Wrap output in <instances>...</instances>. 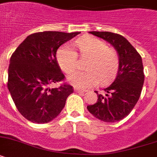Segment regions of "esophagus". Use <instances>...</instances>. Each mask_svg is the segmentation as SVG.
<instances>
[{"instance_id":"34e87169","label":"esophagus","mask_w":157,"mask_h":157,"mask_svg":"<svg viewBox=\"0 0 157 157\" xmlns=\"http://www.w3.org/2000/svg\"><path fill=\"white\" fill-rule=\"evenodd\" d=\"M74 92H78V93H84V90H81L80 88H74Z\"/></svg>"}]
</instances>
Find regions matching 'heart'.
Here are the masks:
<instances>
[{"mask_svg": "<svg viewBox=\"0 0 157 157\" xmlns=\"http://www.w3.org/2000/svg\"><path fill=\"white\" fill-rule=\"evenodd\" d=\"M82 58H89L86 72H76L69 75L67 80L75 87L83 89L92 88L99 82L107 84L115 77L119 69V55L116 50L108 47L104 41L92 36H84L76 41ZM57 59L60 67L70 73L77 66V54L69 45L58 50Z\"/></svg>", "mask_w": 157, "mask_h": 157, "instance_id": "1", "label": "heart"}]
</instances>
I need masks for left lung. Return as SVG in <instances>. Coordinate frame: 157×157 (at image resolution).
Returning a JSON list of instances; mask_svg holds the SVG:
<instances>
[{"instance_id": "1", "label": "left lung", "mask_w": 157, "mask_h": 157, "mask_svg": "<svg viewBox=\"0 0 157 157\" xmlns=\"http://www.w3.org/2000/svg\"><path fill=\"white\" fill-rule=\"evenodd\" d=\"M112 45L119 55V69L116 78L99 94L88 111L105 122H115L126 117L138 101L144 80L142 59L129 41L118 34L108 31H90Z\"/></svg>"}]
</instances>
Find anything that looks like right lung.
<instances>
[{"instance_id":"obj_1","label":"right lung","mask_w":157,"mask_h":157,"mask_svg":"<svg viewBox=\"0 0 157 157\" xmlns=\"http://www.w3.org/2000/svg\"><path fill=\"white\" fill-rule=\"evenodd\" d=\"M80 32L43 31L31 34L16 48L10 58L8 88L16 108L34 123H46L58 116L73 87L49 85L65 78L56 53L67 41Z\"/></svg>"}]
</instances>
